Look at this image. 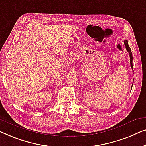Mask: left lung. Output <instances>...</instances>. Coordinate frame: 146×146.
<instances>
[{
  "mask_svg": "<svg viewBox=\"0 0 146 146\" xmlns=\"http://www.w3.org/2000/svg\"><path fill=\"white\" fill-rule=\"evenodd\" d=\"M124 45L125 46H126V49L127 50V52H128L129 55H130V65H131V67H132V69H133V65H132V52H131V49L130 47L128 46V41L127 40H125L124 41Z\"/></svg>",
  "mask_w": 146,
  "mask_h": 146,
  "instance_id": "left-lung-1",
  "label": "left lung"
}]
</instances>
